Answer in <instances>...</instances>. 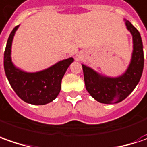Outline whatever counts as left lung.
I'll list each match as a JSON object with an SVG mask.
<instances>
[{"instance_id":"8db88e82","label":"left lung","mask_w":147,"mask_h":147,"mask_svg":"<svg viewBox=\"0 0 147 147\" xmlns=\"http://www.w3.org/2000/svg\"><path fill=\"white\" fill-rule=\"evenodd\" d=\"M124 20L126 28L133 36L132 58L124 73L117 77H110L82 64L85 88L89 94L101 103H118L124 100L134 91L143 71L144 55L141 35L129 21Z\"/></svg>"}]
</instances>
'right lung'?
<instances>
[{
	"mask_svg": "<svg viewBox=\"0 0 147 147\" xmlns=\"http://www.w3.org/2000/svg\"><path fill=\"white\" fill-rule=\"evenodd\" d=\"M19 25L13 28L7 40L4 53V68L12 89L25 102L32 105L49 103L58 97L64 74L74 61L69 58L59 61L48 68L27 72L16 67L11 59L13 39Z\"/></svg>",
	"mask_w": 147,
	"mask_h": 147,
	"instance_id": "add662e5",
	"label": "right lung"
}]
</instances>
